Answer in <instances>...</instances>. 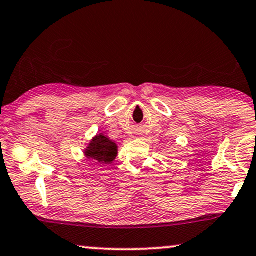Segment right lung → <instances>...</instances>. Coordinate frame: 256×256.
Returning <instances> with one entry per match:
<instances>
[{
	"label": "right lung",
	"instance_id": "1",
	"mask_svg": "<svg viewBox=\"0 0 256 256\" xmlns=\"http://www.w3.org/2000/svg\"><path fill=\"white\" fill-rule=\"evenodd\" d=\"M85 154L87 158L94 160L99 163H111L117 156V145L104 134H98L90 143Z\"/></svg>",
	"mask_w": 256,
	"mask_h": 256
}]
</instances>
